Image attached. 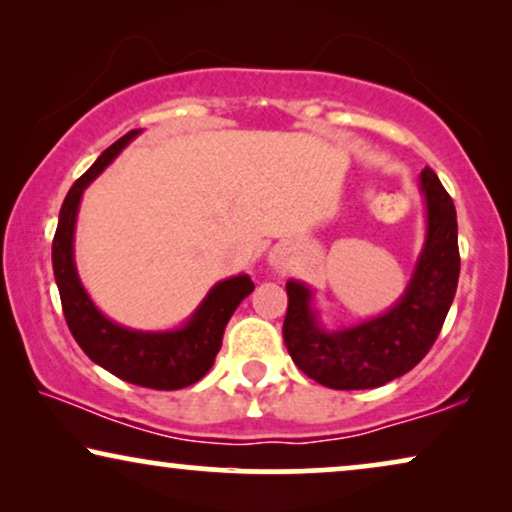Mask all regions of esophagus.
Listing matches in <instances>:
<instances>
[{
    "mask_svg": "<svg viewBox=\"0 0 512 512\" xmlns=\"http://www.w3.org/2000/svg\"><path fill=\"white\" fill-rule=\"evenodd\" d=\"M268 261H270V265H272V268H275V270H284V268H286V251L275 247V249L270 251Z\"/></svg>",
    "mask_w": 512,
    "mask_h": 512,
    "instance_id": "esophagus-1",
    "label": "esophagus"
}]
</instances>
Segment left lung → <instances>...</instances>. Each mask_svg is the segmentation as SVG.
<instances>
[{"instance_id":"left-lung-1","label":"left lung","mask_w":512,"mask_h":512,"mask_svg":"<svg viewBox=\"0 0 512 512\" xmlns=\"http://www.w3.org/2000/svg\"><path fill=\"white\" fill-rule=\"evenodd\" d=\"M426 200V240L401 300L380 317L326 331L312 310V291L289 279L284 342L307 377L328 389H375L417 366L429 354L459 282L457 209L438 174H419Z\"/></svg>"}]
</instances>
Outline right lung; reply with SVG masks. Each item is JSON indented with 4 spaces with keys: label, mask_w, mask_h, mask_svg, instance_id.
Wrapping results in <instances>:
<instances>
[{
    "label": "right lung",
    "mask_w": 512,
    "mask_h": 512,
    "mask_svg": "<svg viewBox=\"0 0 512 512\" xmlns=\"http://www.w3.org/2000/svg\"><path fill=\"white\" fill-rule=\"evenodd\" d=\"M139 132L142 130H130L128 135L111 144L93 167L69 188L53 237V275L69 331L90 361L137 387L174 391L195 384L209 373L221 349L226 324L237 305L254 291V282L249 275L223 279L207 293L193 317L174 331H132V328L114 324L97 310L83 289L74 263L76 214H79L86 186Z\"/></svg>",
    "instance_id": "1"
}]
</instances>
